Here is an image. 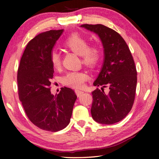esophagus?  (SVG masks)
Listing matches in <instances>:
<instances>
[{
	"instance_id": "1",
	"label": "esophagus",
	"mask_w": 159,
	"mask_h": 159,
	"mask_svg": "<svg viewBox=\"0 0 159 159\" xmlns=\"http://www.w3.org/2000/svg\"><path fill=\"white\" fill-rule=\"evenodd\" d=\"M75 93H76V95H77V96H78V97H80V95H81L84 93L83 91H81V90H79V89H75Z\"/></svg>"
}]
</instances>
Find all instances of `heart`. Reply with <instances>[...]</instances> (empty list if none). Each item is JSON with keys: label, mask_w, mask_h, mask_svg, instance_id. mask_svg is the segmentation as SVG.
<instances>
[{"label": "heart", "mask_w": 159, "mask_h": 159, "mask_svg": "<svg viewBox=\"0 0 159 159\" xmlns=\"http://www.w3.org/2000/svg\"><path fill=\"white\" fill-rule=\"evenodd\" d=\"M64 47L80 56L82 63L89 67L93 68L97 66L102 57V50L98 45L89 46L88 39L78 33L71 34L64 42ZM51 62L55 69H59L61 66V56L57 51H53L51 54ZM89 78L88 74L82 71H73L67 73L63 77V83L74 88H82L85 81Z\"/></svg>", "instance_id": "obj_1"}]
</instances>
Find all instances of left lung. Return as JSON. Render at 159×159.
Wrapping results in <instances>:
<instances>
[{
	"mask_svg": "<svg viewBox=\"0 0 159 159\" xmlns=\"http://www.w3.org/2000/svg\"><path fill=\"white\" fill-rule=\"evenodd\" d=\"M97 34L103 48L104 58L102 69L93 85H102L92 92L91 113L96 122L111 125L121 121L131 111L137 86V70L125 41L111 28L102 25H82ZM109 88L104 92L103 87Z\"/></svg>",
	"mask_w": 159,
	"mask_h": 159,
	"instance_id": "8db88e82",
	"label": "left lung"
}]
</instances>
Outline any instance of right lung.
<instances>
[{
  "label": "right lung",
  "instance_id": "1",
  "mask_svg": "<svg viewBox=\"0 0 159 159\" xmlns=\"http://www.w3.org/2000/svg\"><path fill=\"white\" fill-rule=\"evenodd\" d=\"M63 32L47 31L28 42L17 74L19 99L27 117L38 127L52 132L68 126L77 99L71 88H62L56 95L50 91L54 72L51 54Z\"/></svg>",
  "mask_w": 159,
  "mask_h": 159
}]
</instances>
